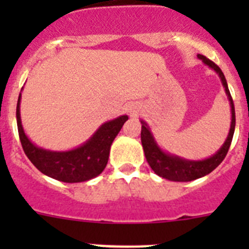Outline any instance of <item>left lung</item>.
Here are the masks:
<instances>
[{"instance_id":"1","label":"left lung","mask_w":249,"mask_h":249,"mask_svg":"<svg viewBox=\"0 0 249 249\" xmlns=\"http://www.w3.org/2000/svg\"><path fill=\"white\" fill-rule=\"evenodd\" d=\"M199 59L206 66L213 70L215 73L218 74L219 80H221L222 86H223L224 92L227 94L228 102L231 107V127L228 136L222 144L221 148L215 152L214 155L211 157L204 158V160H187V158L179 157L177 155H172L169 152H166L164 149L160 148V144L157 143L155 136L152 133L151 128L147 124L146 121L141 120L142 123V129H141V141H142V147H143L144 156L148 162L149 167L153 169V172L162 178H166L168 181L173 182H190L197 178L204 177V176L210 175L213 169H215L222 160H224L227 155L228 149H230L231 142H232L233 133H234V127H236V113H234V105L233 100L231 97L230 89H228L227 81L224 77L223 72L218 66L206 58L202 54H197Z\"/></svg>"}]
</instances>
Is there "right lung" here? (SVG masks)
Here are the masks:
<instances>
[{"label": "right lung", "mask_w": 249, "mask_h": 249, "mask_svg": "<svg viewBox=\"0 0 249 249\" xmlns=\"http://www.w3.org/2000/svg\"><path fill=\"white\" fill-rule=\"evenodd\" d=\"M21 93L17 102L16 118L22 148L28 160L43 175L66 183L89 181L103 172L107 166L111 146L128 116L123 114L102 123L89 140L68 151H52L38 147L26 135L21 121Z\"/></svg>", "instance_id": "1"}]
</instances>
